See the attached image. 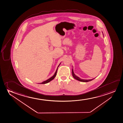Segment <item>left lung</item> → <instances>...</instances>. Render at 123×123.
I'll return each instance as SVG.
<instances>
[{
  "instance_id": "8db88e82",
  "label": "left lung",
  "mask_w": 123,
  "mask_h": 123,
  "mask_svg": "<svg viewBox=\"0 0 123 123\" xmlns=\"http://www.w3.org/2000/svg\"><path fill=\"white\" fill-rule=\"evenodd\" d=\"M72 75H73V76L74 78L76 80H79V81H80L83 82H87L90 81H91V80H93L94 78H93V79H89V80H85V79H81V78H80L79 77H78L76 75H75L74 73V69H73V68L72 69Z\"/></svg>"
}]
</instances>
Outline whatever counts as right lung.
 Instances as JSON below:
<instances>
[{"label": "right lung", "mask_w": 123, "mask_h": 123, "mask_svg": "<svg viewBox=\"0 0 123 123\" xmlns=\"http://www.w3.org/2000/svg\"><path fill=\"white\" fill-rule=\"evenodd\" d=\"M61 63H60V64L59 65V66H58V67H57V70H56V71L55 72V73L54 75H53V76L51 77V78H50L48 79V80H45V81H44L42 83H40V84H46V83H48L49 82L51 81L52 80H53L54 78H55V77L56 76V74H57V69H58V67H59V66L60 65V64H61Z\"/></svg>", "instance_id": "1"}]
</instances>
